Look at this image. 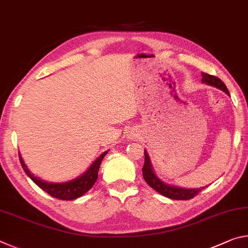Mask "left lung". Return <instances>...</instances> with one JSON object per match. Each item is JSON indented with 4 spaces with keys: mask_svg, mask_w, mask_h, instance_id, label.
<instances>
[{
    "mask_svg": "<svg viewBox=\"0 0 248 248\" xmlns=\"http://www.w3.org/2000/svg\"><path fill=\"white\" fill-rule=\"evenodd\" d=\"M201 82L208 84V85L215 86L217 89L223 91L225 94L230 96V93L228 89H226L225 84L221 81L219 78L213 77L207 73H202V79ZM142 173H143V178L149 185L150 187H152L155 191H157L158 194L163 195L166 198L174 199V200H188L191 199L192 197H195L199 191L203 189L204 187L201 188H182L178 186H174V185H170L163 182V180L157 177V175L155 174L153 170V166L151 164V159L146 151L144 150V165L142 169Z\"/></svg>",
    "mask_w": 248,
    "mask_h": 248,
    "instance_id": "left-lung-1",
    "label": "left lung"
}]
</instances>
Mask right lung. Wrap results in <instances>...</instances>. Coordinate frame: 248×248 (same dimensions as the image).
<instances>
[{
	"label": "right lung",
	"instance_id": "right-lung-1",
	"mask_svg": "<svg viewBox=\"0 0 248 248\" xmlns=\"http://www.w3.org/2000/svg\"><path fill=\"white\" fill-rule=\"evenodd\" d=\"M107 153L108 151H105L104 153L100 154L99 156L92 163V165L86 170V171H84L81 176H78V177L65 183H49L39 177H37V176L33 175L31 171L27 169V166L24 163V159L22 158L20 153L19 161L20 164H22L23 170H25V173L27 174L28 177L44 191H46L47 194L57 199L74 200L77 198H79V197H82L85 192L89 191L91 188L94 186V184L98 177V170L100 163H102L103 158Z\"/></svg>",
	"mask_w": 248,
	"mask_h": 248
}]
</instances>
